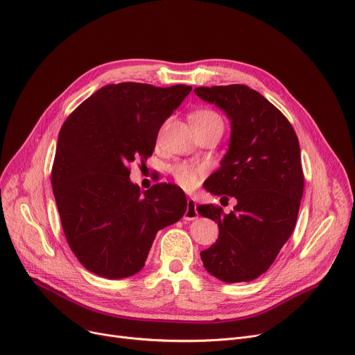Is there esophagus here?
<instances>
[{
    "instance_id": "esophagus-1",
    "label": "esophagus",
    "mask_w": 355,
    "mask_h": 355,
    "mask_svg": "<svg viewBox=\"0 0 355 355\" xmlns=\"http://www.w3.org/2000/svg\"><path fill=\"white\" fill-rule=\"evenodd\" d=\"M196 207H197V204H196V200L193 197L187 200V211L184 214V220L191 221V220H196L198 217V212H197Z\"/></svg>"
}]
</instances>
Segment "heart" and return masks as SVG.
<instances>
[{"instance_id":"1","label":"heart","mask_w":355,"mask_h":355,"mask_svg":"<svg viewBox=\"0 0 355 355\" xmlns=\"http://www.w3.org/2000/svg\"><path fill=\"white\" fill-rule=\"evenodd\" d=\"M191 121H193V125H197V124H205V123H211V121H221V118L216 112L208 111V110H201L191 115ZM173 173H174L177 182L181 187L187 188V190H190V188L196 187L200 180V170L191 167V165H188V164L175 165V167L173 168Z\"/></svg>"}]
</instances>
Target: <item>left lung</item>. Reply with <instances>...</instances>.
<instances>
[{
    "label": "left lung",
    "instance_id": "8db88e82",
    "mask_svg": "<svg viewBox=\"0 0 355 355\" xmlns=\"http://www.w3.org/2000/svg\"><path fill=\"white\" fill-rule=\"evenodd\" d=\"M194 92L231 123L228 150L204 188L237 200L228 214L214 205L197 207L218 224V240L200 252L201 261L224 282H248L271 267L294 231L304 188L298 138L281 111L247 85Z\"/></svg>",
    "mask_w": 355,
    "mask_h": 355
}]
</instances>
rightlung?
I'll list each match as a JSON object with an SVG mask.
<instances>
[{
  "mask_svg": "<svg viewBox=\"0 0 355 355\" xmlns=\"http://www.w3.org/2000/svg\"><path fill=\"white\" fill-rule=\"evenodd\" d=\"M191 89L110 84L61 127L53 191L68 245L88 271L108 279L137 274L157 232L184 216L181 188L157 184L141 191L130 180L128 165L147 161L161 125Z\"/></svg>",
  "mask_w": 355,
  "mask_h": 355,
  "instance_id": "obj_1",
  "label": "right lung"
}]
</instances>
